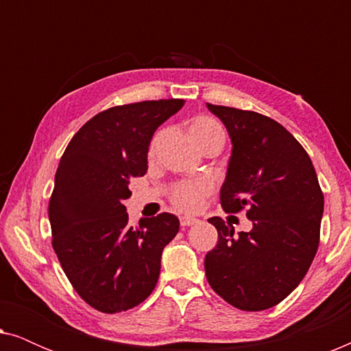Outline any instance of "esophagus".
<instances>
[{
    "mask_svg": "<svg viewBox=\"0 0 351 351\" xmlns=\"http://www.w3.org/2000/svg\"><path fill=\"white\" fill-rule=\"evenodd\" d=\"M196 222H198V219L189 217V215H184V217H180L182 227H191V225H195Z\"/></svg>",
    "mask_w": 351,
    "mask_h": 351,
    "instance_id": "1",
    "label": "esophagus"
}]
</instances>
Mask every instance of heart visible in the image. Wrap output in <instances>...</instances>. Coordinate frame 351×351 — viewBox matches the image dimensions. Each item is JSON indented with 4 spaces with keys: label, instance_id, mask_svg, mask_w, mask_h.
<instances>
[{
    "label": "heart",
    "instance_id": "obj_1",
    "mask_svg": "<svg viewBox=\"0 0 351 351\" xmlns=\"http://www.w3.org/2000/svg\"><path fill=\"white\" fill-rule=\"evenodd\" d=\"M186 126H189L190 137L193 138V142L201 150H206L210 145H223V129L214 118L198 114V117L191 118ZM162 134H165V131H158L153 137L150 148H148V155L150 156L155 153L158 143L162 138ZM210 191H213V182L208 179L180 182L172 189L171 199L182 210H196Z\"/></svg>",
    "mask_w": 351,
    "mask_h": 351
}]
</instances>
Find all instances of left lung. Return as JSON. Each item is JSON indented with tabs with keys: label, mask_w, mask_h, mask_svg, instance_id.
I'll return each instance as SVG.
<instances>
[{
	"label": "left lung",
	"mask_w": 351,
	"mask_h": 351,
	"mask_svg": "<svg viewBox=\"0 0 351 351\" xmlns=\"http://www.w3.org/2000/svg\"><path fill=\"white\" fill-rule=\"evenodd\" d=\"M225 124L233 150L220 204L246 210L251 232L234 237L220 217L208 222L219 241L206 254L210 287L244 311L271 308L299 286L319 244L324 196L308 153L275 119L251 110L208 104Z\"/></svg>",
	"instance_id": "1"
}]
</instances>
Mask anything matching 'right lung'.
Returning a JSON list of instances; mask_svg holds the SVG:
<instances>
[{
  "instance_id": "add662e5",
  "label": "right lung",
  "mask_w": 351,
  "mask_h": 351,
  "mask_svg": "<svg viewBox=\"0 0 351 351\" xmlns=\"http://www.w3.org/2000/svg\"><path fill=\"white\" fill-rule=\"evenodd\" d=\"M184 99L143 100L95 114L71 137L49 199L52 247L86 304L118 313L142 304L155 289L161 252L179 232L162 213L129 223V182L145 176L147 153L160 124Z\"/></svg>"
}]
</instances>
